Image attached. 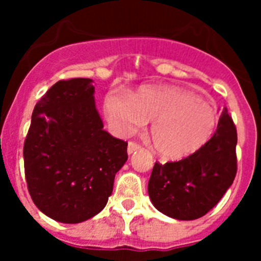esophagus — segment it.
<instances>
[{
	"instance_id": "34e87169",
	"label": "esophagus",
	"mask_w": 261,
	"mask_h": 261,
	"mask_svg": "<svg viewBox=\"0 0 261 261\" xmlns=\"http://www.w3.org/2000/svg\"><path fill=\"white\" fill-rule=\"evenodd\" d=\"M140 149H141V146L138 145L136 143H134V141H130V143H128V145H127V152H128V154H133V152L138 151V150H140Z\"/></svg>"
}]
</instances>
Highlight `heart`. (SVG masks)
<instances>
[{
    "label": "heart",
    "mask_w": 261,
    "mask_h": 261,
    "mask_svg": "<svg viewBox=\"0 0 261 261\" xmlns=\"http://www.w3.org/2000/svg\"><path fill=\"white\" fill-rule=\"evenodd\" d=\"M103 114L120 136L133 135L151 122L152 147L170 160L196 154L208 143L218 122L208 102L173 86L143 87L131 97L110 92L105 97Z\"/></svg>",
    "instance_id": "1"
}]
</instances>
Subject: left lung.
Masks as SVG:
<instances>
[{
    "instance_id": "left-lung-1",
    "label": "left lung",
    "mask_w": 261,
    "mask_h": 261,
    "mask_svg": "<svg viewBox=\"0 0 261 261\" xmlns=\"http://www.w3.org/2000/svg\"><path fill=\"white\" fill-rule=\"evenodd\" d=\"M238 133L223 109L213 136L196 154L165 164L155 163L147 192L158 211L181 221L211 211L235 179Z\"/></svg>"
}]
</instances>
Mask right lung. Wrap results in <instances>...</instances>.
I'll return each mask as SVG.
<instances>
[{
  "label": "right lung",
  "instance_id": "right-lung-1",
  "mask_svg": "<svg viewBox=\"0 0 261 261\" xmlns=\"http://www.w3.org/2000/svg\"><path fill=\"white\" fill-rule=\"evenodd\" d=\"M92 82L72 78L50 87L23 144L29 193L41 212L63 223L101 212L127 160V143L103 130Z\"/></svg>",
  "mask_w": 261,
  "mask_h": 261
}]
</instances>
